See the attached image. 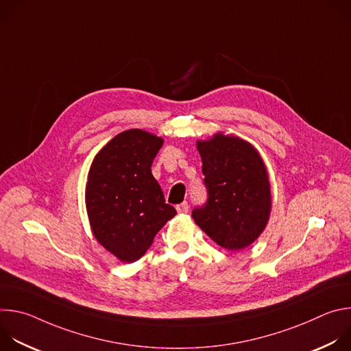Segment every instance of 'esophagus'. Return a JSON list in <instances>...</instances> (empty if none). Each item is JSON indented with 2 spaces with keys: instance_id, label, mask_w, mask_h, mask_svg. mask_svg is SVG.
<instances>
[{
  "instance_id": "esophagus-1",
  "label": "esophagus",
  "mask_w": 351,
  "mask_h": 351,
  "mask_svg": "<svg viewBox=\"0 0 351 351\" xmlns=\"http://www.w3.org/2000/svg\"><path fill=\"white\" fill-rule=\"evenodd\" d=\"M176 211H178L179 214H186V213H189V204H187L186 202L178 204V206H176Z\"/></svg>"
}]
</instances>
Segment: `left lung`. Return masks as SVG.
<instances>
[{
  "instance_id": "8db88e82",
  "label": "left lung",
  "mask_w": 351,
  "mask_h": 351,
  "mask_svg": "<svg viewBox=\"0 0 351 351\" xmlns=\"http://www.w3.org/2000/svg\"><path fill=\"white\" fill-rule=\"evenodd\" d=\"M208 202L191 213L218 245L239 252L264 232L271 210V182L257 148L234 134L197 140Z\"/></svg>"
}]
</instances>
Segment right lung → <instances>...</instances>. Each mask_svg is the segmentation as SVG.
<instances>
[{"label": "right lung", "mask_w": 351, "mask_h": 351, "mask_svg": "<svg viewBox=\"0 0 351 351\" xmlns=\"http://www.w3.org/2000/svg\"><path fill=\"white\" fill-rule=\"evenodd\" d=\"M164 138L129 129L94 157L86 183V210L93 236L122 263H134L160 229L176 215L152 173Z\"/></svg>", "instance_id": "right-lung-1"}]
</instances>
